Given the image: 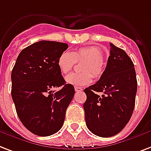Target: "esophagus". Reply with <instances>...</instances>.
Here are the masks:
<instances>
[{
	"mask_svg": "<svg viewBox=\"0 0 151 151\" xmlns=\"http://www.w3.org/2000/svg\"><path fill=\"white\" fill-rule=\"evenodd\" d=\"M74 89H75L76 92H81V91L83 90V88H81V87H75Z\"/></svg>",
	"mask_w": 151,
	"mask_h": 151,
	"instance_id": "obj_1",
	"label": "esophagus"
}]
</instances>
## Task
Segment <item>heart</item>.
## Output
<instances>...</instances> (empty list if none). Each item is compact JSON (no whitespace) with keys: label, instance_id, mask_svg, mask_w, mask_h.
<instances>
[{"label":"heart","instance_id":"obj_1","mask_svg":"<svg viewBox=\"0 0 151 151\" xmlns=\"http://www.w3.org/2000/svg\"><path fill=\"white\" fill-rule=\"evenodd\" d=\"M86 61L82 66L83 73H73L66 76L65 82L73 86H87L93 81V75L100 78L104 70L103 52L96 46L82 47L73 52L64 51L58 58V66L63 74L72 70L76 62ZM93 73L92 75L91 73Z\"/></svg>","mask_w":151,"mask_h":151}]
</instances>
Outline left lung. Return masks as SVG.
<instances>
[{
  "instance_id": "obj_1",
  "label": "left lung",
  "mask_w": 151,
  "mask_h": 151,
  "mask_svg": "<svg viewBox=\"0 0 151 151\" xmlns=\"http://www.w3.org/2000/svg\"><path fill=\"white\" fill-rule=\"evenodd\" d=\"M110 56L100 80L84 89L86 126L93 134L108 138L121 132L134 111L137 80L134 64L124 50L110 43ZM97 92L103 93L101 96Z\"/></svg>"
}]
</instances>
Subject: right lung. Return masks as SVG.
Here are the masks:
<instances>
[{
	"mask_svg": "<svg viewBox=\"0 0 151 151\" xmlns=\"http://www.w3.org/2000/svg\"><path fill=\"white\" fill-rule=\"evenodd\" d=\"M64 42L42 40L30 45L17 57L12 71V97L23 125L40 136L62 128L74 87L65 81L58 66ZM61 87L58 91L54 88Z\"/></svg>",
	"mask_w": 151,
	"mask_h": 151,
	"instance_id": "1",
	"label": "right lung"
}]
</instances>
